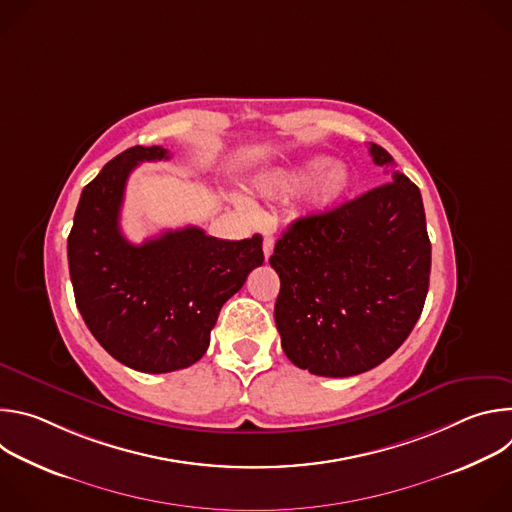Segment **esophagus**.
Listing matches in <instances>:
<instances>
[{
    "mask_svg": "<svg viewBox=\"0 0 512 512\" xmlns=\"http://www.w3.org/2000/svg\"><path fill=\"white\" fill-rule=\"evenodd\" d=\"M271 253H273V239H271V237H265V241H263V255H265V261L271 257Z\"/></svg>",
    "mask_w": 512,
    "mask_h": 512,
    "instance_id": "1",
    "label": "esophagus"
}]
</instances>
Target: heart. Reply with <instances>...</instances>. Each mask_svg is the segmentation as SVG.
<instances>
[{"mask_svg": "<svg viewBox=\"0 0 512 512\" xmlns=\"http://www.w3.org/2000/svg\"><path fill=\"white\" fill-rule=\"evenodd\" d=\"M300 208L304 212L326 210L336 204L350 188V172L342 164H330L326 156H310L289 168H281L267 176L259 190L263 194H285L304 186Z\"/></svg>", "mask_w": 512, "mask_h": 512, "instance_id": "b5f03b06", "label": "heart"}]
</instances>
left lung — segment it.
<instances>
[{"label":"left lung","instance_id":"1","mask_svg":"<svg viewBox=\"0 0 512 512\" xmlns=\"http://www.w3.org/2000/svg\"><path fill=\"white\" fill-rule=\"evenodd\" d=\"M387 184L291 223L269 257L281 289L275 326L285 356L320 377L375 369L421 316L431 243L419 188L371 143Z\"/></svg>","mask_w":512,"mask_h":512}]
</instances>
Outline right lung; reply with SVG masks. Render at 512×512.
<instances>
[{
  "label": "right lung",
  "instance_id": "right-lung-1",
  "mask_svg": "<svg viewBox=\"0 0 512 512\" xmlns=\"http://www.w3.org/2000/svg\"><path fill=\"white\" fill-rule=\"evenodd\" d=\"M160 145L115 156L83 188L68 235L77 308L97 342L125 367L172 373L202 358L223 304L263 263V239L208 237L198 227L141 245L119 227L125 184L141 162L168 160Z\"/></svg>",
  "mask_w": 512,
  "mask_h": 512
}]
</instances>
